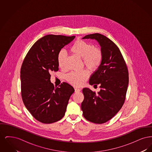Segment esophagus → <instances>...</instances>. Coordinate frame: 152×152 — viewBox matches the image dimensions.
<instances>
[{
	"mask_svg": "<svg viewBox=\"0 0 152 152\" xmlns=\"http://www.w3.org/2000/svg\"><path fill=\"white\" fill-rule=\"evenodd\" d=\"M80 89H79V88H75V92H80Z\"/></svg>",
	"mask_w": 152,
	"mask_h": 152,
	"instance_id": "1",
	"label": "esophagus"
}]
</instances>
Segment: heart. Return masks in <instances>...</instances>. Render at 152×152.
<instances>
[{"label": "heart", "mask_w": 152, "mask_h": 152, "mask_svg": "<svg viewBox=\"0 0 152 152\" xmlns=\"http://www.w3.org/2000/svg\"><path fill=\"white\" fill-rule=\"evenodd\" d=\"M73 54L83 58L84 64L91 71H96L101 65L102 60V52L101 49L94 48V45L83 40H76L70 48ZM66 53L61 50L58 55V63L59 68L64 66ZM88 72L84 70L80 72H72L66 76V80L75 87L83 86L88 77Z\"/></svg>", "instance_id": "b5f03b06"}]
</instances>
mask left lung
<instances>
[{
  "label": "left lung",
  "instance_id": "1",
  "mask_svg": "<svg viewBox=\"0 0 152 152\" xmlns=\"http://www.w3.org/2000/svg\"><path fill=\"white\" fill-rule=\"evenodd\" d=\"M83 39L97 40L102 52L101 65L89 81L94 87L100 84L101 89L96 93L88 88H83V115L89 121L103 124L115 116L123 107L129 83L128 71L119 48L107 37L94 34Z\"/></svg>",
  "mask_w": 152,
  "mask_h": 152
}]
</instances>
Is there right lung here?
Returning <instances> with one entry per match:
<instances>
[{"label":"right lung","instance_id":"right-lung-1","mask_svg":"<svg viewBox=\"0 0 152 152\" xmlns=\"http://www.w3.org/2000/svg\"><path fill=\"white\" fill-rule=\"evenodd\" d=\"M75 37L55 35L44 36L32 46L22 63V100L32 116L41 123L51 124L61 120L75 91L66 83L55 87L50 80V73L58 70V52Z\"/></svg>","mask_w":152,"mask_h":152}]
</instances>
